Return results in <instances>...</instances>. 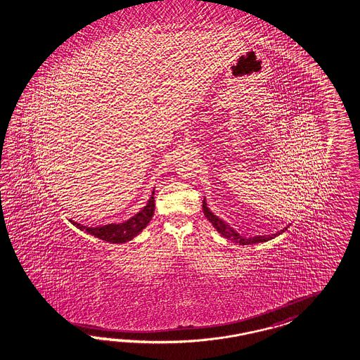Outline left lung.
<instances>
[{
	"instance_id": "obj_1",
	"label": "left lung",
	"mask_w": 360,
	"mask_h": 360,
	"mask_svg": "<svg viewBox=\"0 0 360 360\" xmlns=\"http://www.w3.org/2000/svg\"><path fill=\"white\" fill-rule=\"evenodd\" d=\"M203 212H205V217L210 220V223L212 224L214 226V229L221 234L223 237H225L226 240L232 241V243H240V245H253V243H266V241H270L272 238H275L276 236L282 234L283 232L287 231L288 226L283 228L282 231L276 232V233L269 234V236H255V237H243L238 232H236L232 226H229L228 224L224 223L221 219H219L216 214H212L210 211V208L207 207V202L203 200Z\"/></svg>"
}]
</instances>
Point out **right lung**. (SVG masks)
Instances as JSON below:
<instances>
[{
  "instance_id": "right-lung-1",
  "label": "right lung",
  "mask_w": 360,
  "mask_h": 360,
  "mask_svg": "<svg viewBox=\"0 0 360 360\" xmlns=\"http://www.w3.org/2000/svg\"><path fill=\"white\" fill-rule=\"evenodd\" d=\"M153 214H155V191H152V195H150L146 207H143L140 212H137L135 216H132L131 219H128L123 223L107 224V225H101V226H86V225H82V224H78L72 220H70V223L73 224L75 226H77L79 231H84V232L91 234L106 243H124L135 238L137 234L146 228L149 221L152 220Z\"/></svg>"
}]
</instances>
